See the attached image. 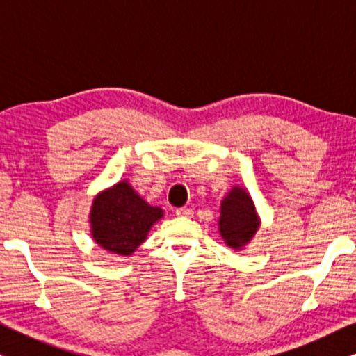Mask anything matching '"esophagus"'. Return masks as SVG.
<instances>
[{"label":"esophagus","instance_id":"34e87169","mask_svg":"<svg viewBox=\"0 0 356 356\" xmlns=\"http://www.w3.org/2000/svg\"><path fill=\"white\" fill-rule=\"evenodd\" d=\"M177 216L189 218V217H193V211H191V209H188V207H179V209H177Z\"/></svg>","mask_w":356,"mask_h":356}]
</instances>
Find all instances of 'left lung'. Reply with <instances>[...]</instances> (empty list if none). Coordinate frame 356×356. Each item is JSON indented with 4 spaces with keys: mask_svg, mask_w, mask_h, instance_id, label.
I'll return each instance as SVG.
<instances>
[{
    "mask_svg": "<svg viewBox=\"0 0 356 356\" xmlns=\"http://www.w3.org/2000/svg\"><path fill=\"white\" fill-rule=\"evenodd\" d=\"M261 217L251 194L235 184L220 201L218 233L228 248L241 251L259 230Z\"/></svg>",
    "mask_w": 356,
    "mask_h": 356,
    "instance_id": "left-lung-1",
    "label": "left lung"
}]
</instances>
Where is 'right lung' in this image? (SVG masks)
<instances>
[{"label": "right lung", "instance_id": "right-lung-1", "mask_svg": "<svg viewBox=\"0 0 356 356\" xmlns=\"http://www.w3.org/2000/svg\"><path fill=\"white\" fill-rule=\"evenodd\" d=\"M163 209L150 206L128 179L95 194L89 212L90 235L102 250L131 256L147 238Z\"/></svg>", "mask_w": 356, "mask_h": 356}]
</instances>
